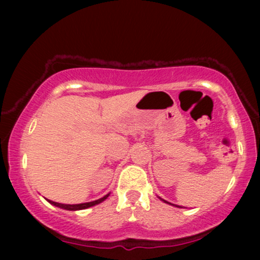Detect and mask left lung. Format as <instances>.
<instances>
[{"label":"left lung","instance_id":"left-lung-1","mask_svg":"<svg viewBox=\"0 0 260 260\" xmlns=\"http://www.w3.org/2000/svg\"><path fill=\"white\" fill-rule=\"evenodd\" d=\"M161 199V198H159ZM161 200L163 201V202H166V204H169V205H173V204H170V202H168V201H166V200H163V199H161ZM173 206H175V207H180V206H176V205H173Z\"/></svg>","mask_w":260,"mask_h":260}]
</instances>
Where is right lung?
I'll list each match as a JSON object with an SVG mask.
<instances>
[{"instance_id":"right-lung-1","label":"right lung","mask_w":260,"mask_h":260,"mask_svg":"<svg viewBox=\"0 0 260 260\" xmlns=\"http://www.w3.org/2000/svg\"><path fill=\"white\" fill-rule=\"evenodd\" d=\"M109 195H110V193L106 194L105 197L98 199V200L90 201V202H85V204H78V205H65V204H59V202H54V201H51V200H47V201H48L51 205L55 206V207L66 209V211H80V209H86V208L92 207V206L99 205V204H101V202L106 200V199L109 198Z\"/></svg>"}]
</instances>
